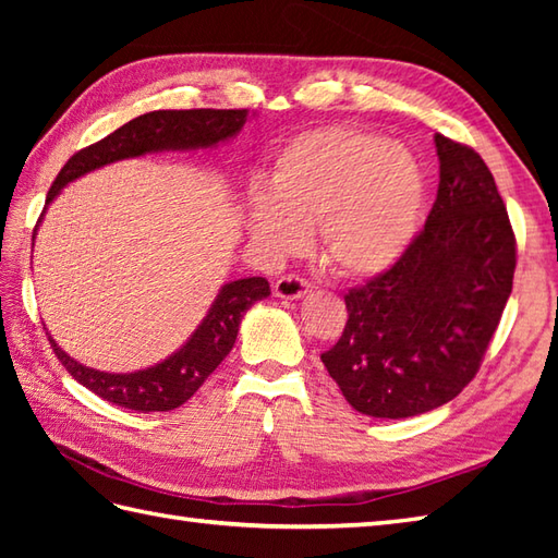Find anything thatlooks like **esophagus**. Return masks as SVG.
<instances>
[{
  "mask_svg": "<svg viewBox=\"0 0 558 558\" xmlns=\"http://www.w3.org/2000/svg\"><path fill=\"white\" fill-rule=\"evenodd\" d=\"M272 292H276V298H280V300H300L306 292H312V282L302 276H294V272H290V276H282L276 280Z\"/></svg>",
  "mask_w": 558,
  "mask_h": 558,
  "instance_id": "esophagus-1",
  "label": "esophagus"
}]
</instances>
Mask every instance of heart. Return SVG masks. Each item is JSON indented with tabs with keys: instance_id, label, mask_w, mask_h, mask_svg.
Returning <instances> with one entry per match:
<instances>
[{
	"instance_id": "b5f03b06",
	"label": "heart",
	"mask_w": 558,
	"mask_h": 558,
	"mask_svg": "<svg viewBox=\"0 0 558 558\" xmlns=\"http://www.w3.org/2000/svg\"><path fill=\"white\" fill-rule=\"evenodd\" d=\"M268 186L246 196V230L276 254L298 252L316 225L326 264L366 278L390 268L417 234L426 180L417 158L354 126H318L290 138Z\"/></svg>"
}]
</instances>
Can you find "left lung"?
<instances>
[{
  "label": "left lung",
  "mask_w": 558,
  "mask_h": 558,
  "mask_svg": "<svg viewBox=\"0 0 558 558\" xmlns=\"http://www.w3.org/2000/svg\"><path fill=\"white\" fill-rule=\"evenodd\" d=\"M438 192L388 270L345 294L348 324L322 354L350 405L402 420L475 378L513 290L515 234L480 153L434 136Z\"/></svg>",
  "instance_id": "left-lung-1"
}]
</instances>
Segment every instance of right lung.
I'll return each mask as SVG.
<instances>
[{"label": "right lung", "mask_w": 558, "mask_h": 558, "mask_svg": "<svg viewBox=\"0 0 558 558\" xmlns=\"http://www.w3.org/2000/svg\"><path fill=\"white\" fill-rule=\"evenodd\" d=\"M246 117V110H158L141 114L98 144L74 153L47 192L45 208L69 182L78 180L86 172L117 160L146 156V153L213 148L240 134ZM268 294L270 286L266 278L228 282L218 292L216 302L210 304L204 322L180 350L160 364L132 374L90 369V366L71 360L52 338L50 345L64 369L102 400L136 412H168L184 405L201 384L218 369V364L228 357L234 345L244 312Z\"/></svg>", "instance_id": "obj_1"}]
</instances>
